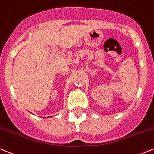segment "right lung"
<instances>
[{
    "mask_svg": "<svg viewBox=\"0 0 154 154\" xmlns=\"http://www.w3.org/2000/svg\"><path fill=\"white\" fill-rule=\"evenodd\" d=\"M49 117H51V116H49Z\"/></svg>",
    "mask_w": 154,
    "mask_h": 154,
    "instance_id": "add662e5",
    "label": "right lung"
}]
</instances>
